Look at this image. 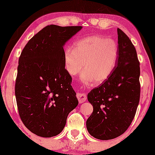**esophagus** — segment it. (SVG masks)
Segmentation results:
<instances>
[{
  "mask_svg": "<svg viewBox=\"0 0 155 155\" xmlns=\"http://www.w3.org/2000/svg\"><path fill=\"white\" fill-rule=\"evenodd\" d=\"M76 97H77L78 100H79V102L80 104H82V103H84L87 100V95L84 93H81V92L79 93V92H78V93L76 94Z\"/></svg>",
  "mask_w": 155,
  "mask_h": 155,
  "instance_id": "obj_1",
  "label": "esophagus"
}]
</instances>
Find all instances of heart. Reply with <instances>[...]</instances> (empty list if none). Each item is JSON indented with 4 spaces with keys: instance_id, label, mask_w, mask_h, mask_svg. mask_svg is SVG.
Instances as JSON below:
<instances>
[{
    "instance_id": "b5f03b06",
    "label": "heart",
    "mask_w": 155,
    "mask_h": 155,
    "mask_svg": "<svg viewBox=\"0 0 155 155\" xmlns=\"http://www.w3.org/2000/svg\"><path fill=\"white\" fill-rule=\"evenodd\" d=\"M119 49L116 42L100 35L85 37L64 51L65 71L75 76L82 70V79L100 84L107 80L116 66ZM84 65H83V63Z\"/></svg>"
}]
</instances>
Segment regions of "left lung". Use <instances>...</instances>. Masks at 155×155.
<instances>
[{
	"mask_svg": "<svg viewBox=\"0 0 155 155\" xmlns=\"http://www.w3.org/2000/svg\"><path fill=\"white\" fill-rule=\"evenodd\" d=\"M119 54L111 75L88 93L93 111L87 129L94 138L110 140L127 130L134 119L140 99V63L130 39L117 28Z\"/></svg>",
	"mask_w": 155,
	"mask_h": 155,
	"instance_id": "8db88e82",
	"label": "left lung"
}]
</instances>
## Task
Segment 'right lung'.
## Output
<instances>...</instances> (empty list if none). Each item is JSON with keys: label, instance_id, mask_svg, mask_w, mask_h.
I'll use <instances>...</instances> for the list:
<instances>
[{"label": "right lung", "instance_id": "right-lung-1", "mask_svg": "<svg viewBox=\"0 0 155 155\" xmlns=\"http://www.w3.org/2000/svg\"><path fill=\"white\" fill-rule=\"evenodd\" d=\"M81 26H46L24 47L19 58L15 96L21 120L37 136L58 135L78 106L72 78L64 65L63 47Z\"/></svg>", "mask_w": 155, "mask_h": 155}]
</instances>
